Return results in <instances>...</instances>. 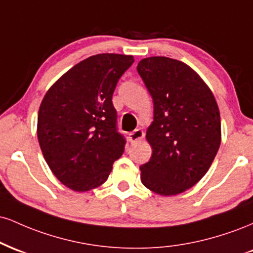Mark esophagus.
Here are the masks:
<instances>
[{
    "instance_id": "esophagus-1",
    "label": "esophagus",
    "mask_w": 253,
    "mask_h": 253,
    "mask_svg": "<svg viewBox=\"0 0 253 253\" xmlns=\"http://www.w3.org/2000/svg\"><path fill=\"white\" fill-rule=\"evenodd\" d=\"M143 138H144V132L141 129H135L128 134L129 143H135V141L140 140V139H143Z\"/></svg>"
}]
</instances>
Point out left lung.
<instances>
[{"instance_id": "1", "label": "left lung", "mask_w": 253, "mask_h": 253, "mask_svg": "<svg viewBox=\"0 0 253 253\" xmlns=\"http://www.w3.org/2000/svg\"><path fill=\"white\" fill-rule=\"evenodd\" d=\"M153 100L146 139L152 156L140 167L141 182L159 195H177L195 185L215 158L221 123L215 98L190 66L150 57L136 66Z\"/></svg>"}]
</instances>
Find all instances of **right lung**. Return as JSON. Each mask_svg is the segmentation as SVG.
I'll use <instances>...</instances> for the list:
<instances>
[{
  "label": "right lung",
  "instance_id": "add662e5",
  "mask_svg": "<svg viewBox=\"0 0 253 253\" xmlns=\"http://www.w3.org/2000/svg\"><path fill=\"white\" fill-rule=\"evenodd\" d=\"M133 56L101 53L76 64L46 92L38 114V140L53 175L70 189L103 184L123 156L112 97Z\"/></svg>",
  "mask_w": 253,
  "mask_h": 253
}]
</instances>
